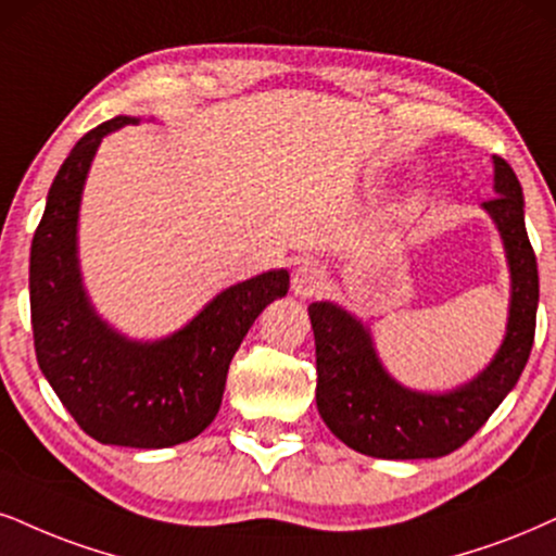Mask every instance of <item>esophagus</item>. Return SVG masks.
Returning a JSON list of instances; mask_svg holds the SVG:
<instances>
[{"mask_svg": "<svg viewBox=\"0 0 556 556\" xmlns=\"http://www.w3.org/2000/svg\"><path fill=\"white\" fill-rule=\"evenodd\" d=\"M325 286H327L325 265H319L317 260H306V263H301L291 276V291L301 299L319 296V293L325 291Z\"/></svg>", "mask_w": 556, "mask_h": 556, "instance_id": "esophagus-1", "label": "esophagus"}]
</instances>
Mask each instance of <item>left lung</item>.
Wrapping results in <instances>:
<instances>
[{
    "mask_svg": "<svg viewBox=\"0 0 556 556\" xmlns=\"http://www.w3.org/2000/svg\"><path fill=\"white\" fill-rule=\"evenodd\" d=\"M497 195L484 201L508 252L513 299L508 334L488 371L451 394H415L389 379L361 321L338 306H309L317 345V407L327 428L366 456L438 458L462 448L516 387L536 334L539 270L523 222L516 173L495 156Z\"/></svg>",
    "mask_w": 556,
    "mask_h": 556,
    "instance_id": "obj_1",
    "label": "left lung"
}]
</instances>
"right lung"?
Masks as SVG:
<instances>
[{"mask_svg":"<svg viewBox=\"0 0 556 556\" xmlns=\"http://www.w3.org/2000/svg\"><path fill=\"white\" fill-rule=\"evenodd\" d=\"M134 123L118 115L81 136L56 180L30 247V321L38 366L68 415L94 441L167 448L208 428L226 371L247 330L289 273L270 270L231 286L173 338L139 345L102 325L77 270V211L102 136Z\"/></svg>","mask_w":556,"mask_h":556,"instance_id":"add662e5","label":"right lung"}]
</instances>
